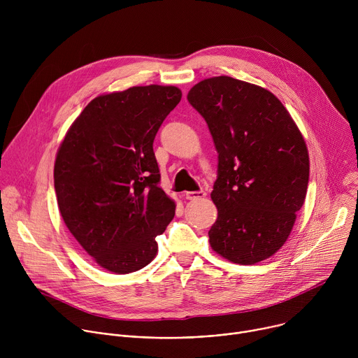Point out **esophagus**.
Instances as JSON below:
<instances>
[{
  "label": "esophagus",
  "instance_id": "34e87169",
  "mask_svg": "<svg viewBox=\"0 0 358 358\" xmlns=\"http://www.w3.org/2000/svg\"><path fill=\"white\" fill-rule=\"evenodd\" d=\"M207 195L206 191H189V192H185V198L187 199H191V201H195V199H201Z\"/></svg>",
  "mask_w": 358,
  "mask_h": 358
}]
</instances>
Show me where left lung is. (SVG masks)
Listing matches in <instances>:
<instances>
[{
    "label": "left lung",
    "mask_w": 358,
    "mask_h": 358,
    "mask_svg": "<svg viewBox=\"0 0 358 358\" xmlns=\"http://www.w3.org/2000/svg\"><path fill=\"white\" fill-rule=\"evenodd\" d=\"M187 99L218 151L213 250L238 265L271 258L287 241L308 192L309 151L297 124L272 92L231 76L198 82Z\"/></svg>",
    "instance_id": "obj_1"
}]
</instances>
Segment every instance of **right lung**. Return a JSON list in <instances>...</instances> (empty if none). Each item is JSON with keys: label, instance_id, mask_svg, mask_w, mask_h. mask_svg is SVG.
Wrapping results in <instances>:
<instances>
[{"label": "right lung", "instance_id": "1", "mask_svg": "<svg viewBox=\"0 0 358 358\" xmlns=\"http://www.w3.org/2000/svg\"><path fill=\"white\" fill-rule=\"evenodd\" d=\"M177 86H133L94 97L66 131L54 178L62 220L103 269L126 275L156 258L176 202L152 141L180 103Z\"/></svg>", "mask_w": 358, "mask_h": 358}]
</instances>
